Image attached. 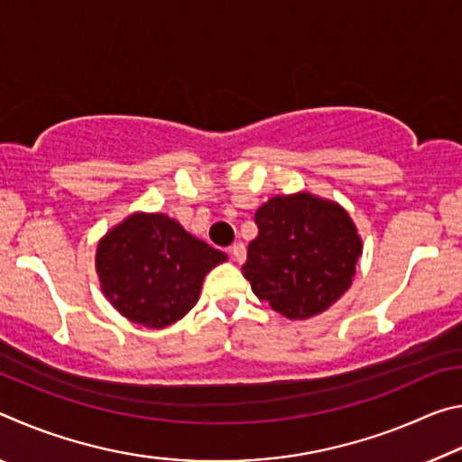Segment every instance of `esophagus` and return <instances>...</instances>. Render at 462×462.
Segmentation results:
<instances>
[{"label": "esophagus", "instance_id": "obj_1", "mask_svg": "<svg viewBox=\"0 0 462 462\" xmlns=\"http://www.w3.org/2000/svg\"><path fill=\"white\" fill-rule=\"evenodd\" d=\"M230 253H232L234 261H236V263H245L246 261V246L242 245V242H236V245H232Z\"/></svg>", "mask_w": 462, "mask_h": 462}]
</instances>
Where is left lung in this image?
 <instances>
[{
  "instance_id": "8db88e82",
  "label": "left lung",
  "mask_w": 462,
  "mask_h": 462,
  "mask_svg": "<svg viewBox=\"0 0 462 462\" xmlns=\"http://www.w3.org/2000/svg\"><path fill=\"white\" fill-rule=\"evenodd\" d=\"M259 234L242 275L287 319L322 314L348 291L363 240L338 201L310 191L273 195L256 209Z\"/></svg>"
}]
</instances>
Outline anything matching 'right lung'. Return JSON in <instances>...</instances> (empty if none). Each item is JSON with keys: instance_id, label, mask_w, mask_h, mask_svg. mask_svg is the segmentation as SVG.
Returning a JSON list of instances; mask_svg holds the SVG:
<instances>
[{"instance_id": "obj_1", "label": "right lung", "mask_w": 462, "mask_h": 462, "mask_svg": "<svg viewBox=\"0 0 462 462\" xmlns=\"http://www.w3.org/2000/svg\"><path fill=\"white\" fill-rule=\"evenodd\" d=\"M228 261L175 217L134 212L97 242L101 293L130 322L152 330L175 324L199 300L203 279Z\"/></svg>"}]
</instances>
